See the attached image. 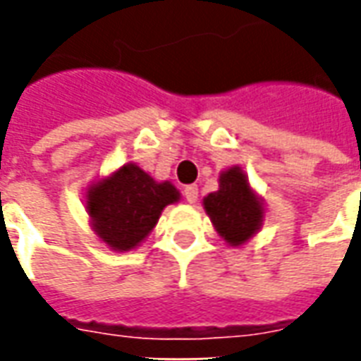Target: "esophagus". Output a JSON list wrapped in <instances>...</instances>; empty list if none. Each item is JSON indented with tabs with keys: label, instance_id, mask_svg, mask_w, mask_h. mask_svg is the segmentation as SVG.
Instances as JSON below:
<instances>
[{
	"label": "esophagus",
	"instance_id": "obj_1",
	"mask_svg": "<svg viewBox=\"0 0 361 361\" xmlns=\"http://www.w3.org/2000/svg\"><path fill=\"white\" fill-rule=\"evenodd\" d=\"M183 197H185L188 203H197V199H199V189H197V185H188V188L183 189Z\"/></svg>",
	"mask_w": 361,
	"mask_h": 361
}]
</instances>
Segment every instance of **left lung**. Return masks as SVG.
Wrapping results in <instances>:
<instances>
[{"label":"left lung","instance_id":"8db88e82","mask_svg":"<svg viewBox=\"0 0 361 361\" xmlns=\"http://www.w3.org/2000/svg\"><path fill=\"white\" fill-rule=\"evenodd\" d=\"M203 204L216 232L232 245L247 242L263 222V204L238 166L220 176L219 191L204 197Z\"/></svg>","mask_w":361,"mask_h":361}]
</instances>
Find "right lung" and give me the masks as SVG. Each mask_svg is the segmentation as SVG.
<instances>
[{"instance_id":"add662e5","label":"right lung","mask_w":361,"mask_h":361,"mask_svg":"<svg viewBox=\"0 0 361 361\" xmlns=\"http://www.w3.org/2000/svg\"><path fill=\"white\" fill-rule=\"evenodd\" d=\"M178 199L172 183H157L139 166L126 164L89 189L87 209L98 238L111 250L127 251L150 234L166 204Z\"/></svg>"}]
</instances>
